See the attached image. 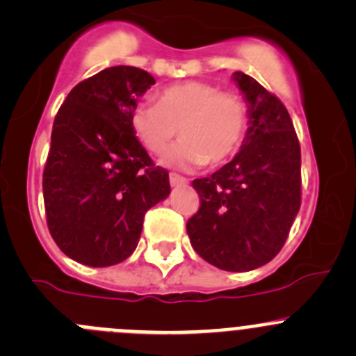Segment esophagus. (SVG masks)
Listing matches in <instances>:
<instances>
[{"mask_svg":"<svg viewBox=\"0 0 356 356\" xmlns=\"http://www.w3.org/2000/svg\"><path fill=\"white\" fill-rule=\"evenodd\" d=\"M168 179H170V184L174 186H184V184H188V181H186L184 177H181V175H177V174H170L168 175Z\"/></svg>","mask_w":356,"mask_h":356,"instance_id":"esophagus-1","label":"esophagus"}]
</instances>
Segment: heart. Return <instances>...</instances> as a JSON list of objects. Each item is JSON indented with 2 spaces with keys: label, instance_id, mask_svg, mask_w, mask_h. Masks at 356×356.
I'll use <instances>...</instances> for the list:
<instances>
[{
  "label": "heart",
  "instance_id": "heart-1",
  "mask_svg": "<svg viewBox=\"0 0 356 356\" xmlns=\"http://www.w3.org/2000/svg\"><path fill=\"white\" fill-rule=\"evenodd\" d=\"M133 133L147 151L159 154L179 133L184 135L161 163L193 170L225 163L238 151L248 129V107L234 92H219L202 81L174 84L159 92L158 102H140L131 111Z\"/></svg>",
  "mask_w": 356,
  "mask_h": 356
}]
</instances>
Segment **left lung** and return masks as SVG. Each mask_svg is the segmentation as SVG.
<instances>
[{
  "mask_svg": "<svg viewBox=\"0 0 356 356\" xmlns=\"http://www.w3.org/2000/svg\"><path fill=\"white\" fill-rule=\"evenodd\" d=\"M232 79L248 103V131L230 163L193 181L202 204L186 230L205 261L245 272L286 242L300 209V145L283 103L245 73Z\"/></svg>",
  "mask_w": 356,
  "mask_h": 356,
  "instance_id": "left-lung-1",
  "label": "left lung"
}]
</instances>
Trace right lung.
<instances>
[{"label": "right lung", "mask_w": 356, "mask_h": 356, "mask_svg": "<svg viewBox=\"0 0 356 356\" xmlns=\"http://www.w3.org/2000/svg\"><path fill=\"white\" fill-rule=\"evenodd\" d=\"M156 84L135 66H111L70 91L54 119L43 170L47 227L63 253L88 267L121 264L140 241L144 216L170 195L133 133V107Z\"/></svg>", "instance_id": "1"}]
</instances>
